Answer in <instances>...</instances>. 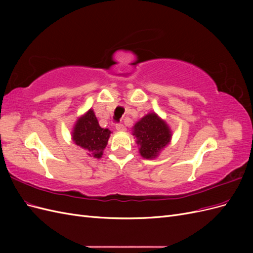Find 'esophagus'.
<instances>
[{
	"instance_id": "esophagus-1",
	"label": "esophagus",
	"mask_w": 253,
	"mask_h": 253,
	"mask_svg": "<svg viewBox=\"0 0 253 253\" xmlns=\"http://www.w3.org/2000/svg\"><path fill=\"white\" fill-rule=\"evenodd\" d=\"M116 129L118 132H125L126 131V126H124V125H121V124H118L117 126H116Z\"/></svg>"
}]
</instances>
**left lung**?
<instances>
[{
  "instance_id": "obj_1",
  "label": "left lung",
  "mask_w": 253,
  "mask_h": 253,
  "mask_svg": "<svg viewBox=\"0 0 253 253\" xmlns=\"http://www.w3.org/2000/svg\"><path fill=\"white\" fill-rule=\"evenodd\" d=\"M132 135L136 138L141 157L155 159L171 142L172 131L166 120L155 112L140 118L132 127Z\"/></svg>"
}]
</instances>
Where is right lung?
Masks as SVG:
<instances>
[{"label":"right lung","mask_w":253,"mask_h":253,"mask_svg":"<svg viewBox=\"0 0 253 253\" xmlns=\"http://www.w3.org/2000/svg\"><path fill=\"white\" fill-rule=\"evenodd\" d=\"M111 131L99 126L93 109L78 117L72 131V140L76 145L87 152L89 157L101 158L108 144Z\"/></svg>","instance_id":"obj_1"}]
</instances>
